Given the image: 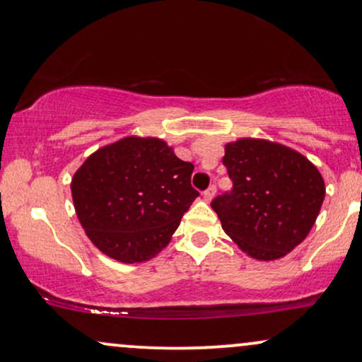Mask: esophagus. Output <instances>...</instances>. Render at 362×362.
Returning a JSON list of instances; mask_svg holds the SVG:
<instances>
[{"label":"esophagus","mask_w":362,"mask_h":362,"mask_svg":"<svg viewBox=\"0 0 362 362\" xmlns=\"http://www.w3.org/2000/svg\"><path fill=\"white\" fill-rule=\"evenodd\" d=\"M215 190H217V187H215V184H212L207 190L204 192V199L205 200H212V197L215 195Z\"/></svg>","instance_id":"esophagus-1"}]
</instances>
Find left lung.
I'll use <instances>...</instances> for the list:
<instances>
[{
    "label": "left lung",
    "instance_id": "left-lung-1",
    "mask_svg": "<svg viewBox=\"0 0 362 362\" xmlns=\"http://www.w3.org/2000/svg\"><path fill=\"white\" fill-rule=\"evenodd\" d=\"M230 192L212 209L237 245L257 260H276L299 245L324 202L322 175L304 155L260 139L226 145L222 158Z\"/></svg>",
    "mask_w": 362,
    "mask_h": 362
}]
</instances>
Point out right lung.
Segmentation results:
<instances>
[{"label":"right lung","mask_w":362,"mask_h":362,"mask_svg":"<svg viewBox=\"0 0 362 362\" xmlns=\"http://www.w3.org/2000/svg\"><path fill=\"white\" fill-rule=\"evenodd\" d=\"M194 165L160 139H125L98 148L71 178V197L88 239L123 264L155 257L195 197Z\"/></svg>","instance_id":"obj_1"}]
</instances>
